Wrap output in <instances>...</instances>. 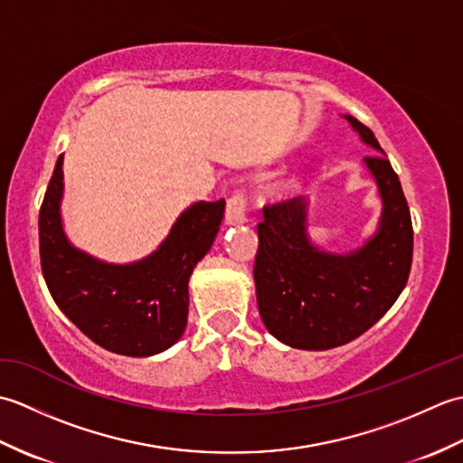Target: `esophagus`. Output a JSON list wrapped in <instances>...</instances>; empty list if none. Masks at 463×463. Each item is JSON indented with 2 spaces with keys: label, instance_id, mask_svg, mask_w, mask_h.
<instances>
[{
  "label": "esophagus",
  "instance_id": "1",
  "mask_svg": "<svg viewBox=\"0 0 463 463\" xmlns=\"http://www.w3.org/2000/svg\"><path fill=\"white\" fill-rule=\"evenodd\" d=\"M224 221L226 224L247 222V196H244L242 191H237L229 201H226Z\"/></svg>",
  "mask_w": 463,
  "mask_h": 463
}]
</instances>
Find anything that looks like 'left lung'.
<instances>
[{"label":"left lung","mask_w":463,"mask_h":463,"mask_svg":"<svg viewBox=\"0 0 463 463\" xmlns=\"http://www.w3.org/2000/svg\"><path fill=\"white\" fill-rule=\"evenodd\" d=\"M344 117L364 143L382 153L364 156L382 199L376 234L348 254L314 247L304 196L267 204L257 226L260 318L274 338L300 350L336 348L372 328L404 290L414 254V229L398 175L368 127Z\"/></svg>","instance_id":"obj_1"}]
</instances>
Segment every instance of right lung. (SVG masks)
<instances>
[{"instance_id": "1", "label": "right lung", "mask_w": 463, "mask_h": 463, "mask_svg": "<svg viewBox=\"0 0 463 463\" xmlns=\"http://www.w3.org/2000/svg\"><path fill=\"white\" fill-rule=\"evenodd\" d=\"M63 155L39 209V257L49 292L65 317L101 348L121 356H153L183 336L189 279L211 250L224 199L194 203L161 247L131 264L93 259L67 241L61 222Z\"/></svg>"}]
</instances>
